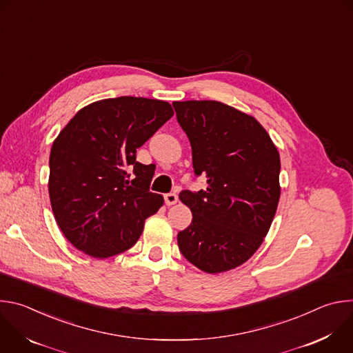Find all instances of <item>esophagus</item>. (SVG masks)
Listing matches in <instances>:
<instances>
[{
  "instance_id": "1",
  "label": "esophagus",
  "mask_w": 353,
  "mask_h": 353,
  "mask_svg": "<svg viewBox=\"0 0 353 353\" xmlns=\"http://www.w3.org/2000/svg\"><path fill=\"white\" fill-rule=\"evenodd\" d=\"M179 201V196H177V194H174V192H168V194H165V204L166 205H174L176 203Z\"/></svg>"
}]
</instances>
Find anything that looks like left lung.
<instances>
[{
    "instance_id": "1",
    "label": "left lung",
    "mask_w": 353,
    "mask_h": 353,
    "mask_svg": "<svg viewBox=\"0 0 353 353\" xmlns=\"http://www.w3.org/2000/svg\"><path fill=\"white\" fill-rule=\"evenodd\" d=\"M187 134L196 176L207 190L180 192L192 212L179 232L181 254L208 274L233 270L263 244L275 216L281 187V159L264 127L216 100L173 102Z\"/></svg>"
}]
</instances>
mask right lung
Masks as SVG:
<instances>
[{
	"mask_svg": "<svg viewBox=\"0 0 353 353\" xmlns=\"http://www.w3.org/2000/svg\"><path fill=\"white\" fill-rule=\"evenodd\" d=\"M168 102L120 96L81 109L54 139L48 194L57 225L85 254L108 259L131 248L163 196L149 191L155 168L137 149L172 116Z\"/></svg>",
	"mask_w": 353,
	"mask_h": 353,
	"instance_id": "right-lung-1",
	"label": "right lung"
}]
</instances>
